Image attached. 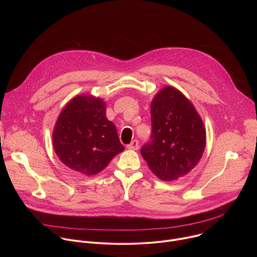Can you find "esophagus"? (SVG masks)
Here are the masks:
<instances>
[{
    "mask_svg": "<svg viewBox=\"0 0 257 257\" xmlns=\"http://www.w3.org/2000/svg\"><path fill=\"white\" fill-rule=\"evenodd\" d=\"M127 148H128V149H130V150H138V148H139L138 140H137V139L132 140V141L127 145Z\"/></svg>",
    "mask_w": 257,
    "mask_h": 257,
    "instance_id": "34e87169",
    "label": "esophagus"
}]
</instances>
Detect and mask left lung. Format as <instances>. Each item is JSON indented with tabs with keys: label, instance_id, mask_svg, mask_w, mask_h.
I'll list each match as a JSON object with an SVG mask.
<instances>
[{
	"label": "left lung",
	"instance_id": "1",
	"mask_svg": "<svg viewBox=\"0 0 257 257\" xmlns=\"http://www.w3.org/2000/svg\"><path fill=\"white\" fill-rule=\"evenodd\" d=\"M152 134L140 153L162 180L188 174L205 148V130L193 104L174 87L166 86L151 106Z\"/></svg>",
	"mask_w": 257,
	"mask_h": 257
}]
</instances>
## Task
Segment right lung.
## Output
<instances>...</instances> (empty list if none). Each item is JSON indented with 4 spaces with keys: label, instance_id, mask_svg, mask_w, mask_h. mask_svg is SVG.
Wrapping results in <instances>:
<instances>
[{
    "label": "right lung",
    "instance_id": "obj_1",
    "mask_svg": "<svg viewBox=\"0 0 257 257\" xmlns=\"http://www.w3.org/2000/svg\"><path fill=\"white\" fill-rule=\"evenodd\" d=\"M53 143L61 162L84 175L102 171L124 151L115 124L105 117L104 102L90 95L76 96L64 107Z\"/></svg>",
    "mask_w": 257,
    "mask_h": 257
}]
</instances>
